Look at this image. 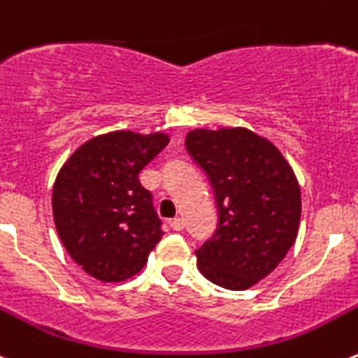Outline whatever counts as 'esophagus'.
Listing matches in <instances>:
<instances>
[{
    "label": "esophagus",
    "instance_id": "1",
    "mask_svg": "<svg viewBox=\"0 0 358 358\" xmlns=\"http://www.w3.org/2000/svg\"><path fill=\"white\" fill-rule=\"evenodd\" d=\"M169 227H171L175 231H180L183 230V227H185V221H183L182 217H175L169 221Z\"/></svg>",
    "mask_w": 358,
    "mask_h": 358
}]
</instances>
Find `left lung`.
Masks as SVG:
<instances>
[{"label": "left lung", "instance_id": "8db88e82", "mask_svg": "<svg viewBox=\"0 0 358 358\" xmlns=\"http://www.w3.org/2000/svg\"><path fill=\"white\" fill-rule=\"evenodd\" d=\"M185 146L207 173L219 208L214 237L196 251L199 273L219 287L246 291L296 243L298 178L278 148L248 128H196Z\"/></svg>", "mask_w": 358, "mask_h": 358}]
</instances>
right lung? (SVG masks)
Returning a JSON list of instances; mask_svg holds the SVG:
<instances>
[{
	"label": "right lung",
	"mask_w": 358,
	"mask_h": 358,
	"mask_svg": "<svg viewBox=\"0 0 358 358\" xmlns=\"http://www.w3.org/2000/svg\"><path fill=\"white\" fill-rule=\"evenodd\" d=\"M167 143L164 131H110L83 143L60 167L51 198L55 227L71 259L92 278H131L162 239L139 173Z\"/></svg>",
	"instance_id": "right-lung-1"
}]
</instances>
